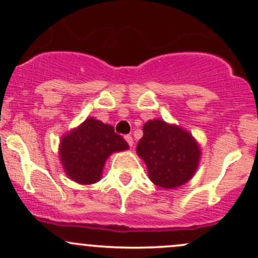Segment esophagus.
<instances>
[{
  "instance_id": "34e87169",
  "label": "esophagus",
  "mask_w": 258,
  "mask_h": 258,
  "mask_svg": "<svg viewBox=\"0 0 258 258\" xmlns=\"http://www.w3.org/2000/svg\"><path fill=\"white\" fill-rule=\"evenodd\" d=\"M124 140H126V142L128 143L130 147H132V146H134V138H132L131 135H126V136H124Z\"/></svg>"
}]
</instances>
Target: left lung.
I'll return each instance as SVG.
<instances>
[{"instance_id": "left-lung-1", "label": "left lung", "mask_w": 258, "mask_h": 258, "mask_svg": "<svg viewBox=\"0 0 258 258\" xmlns=\"http://www.w3.org/2000/svg\"><path fill=\"white\" fill-rule=\"evenodd\" d=\"M142 130L137 154L147 165L151 180L164 189L178 188L190 180L202 154L194 137L162 120L146 122Z\"/></svg>"}]
</instances>
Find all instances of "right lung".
<instances>
[{
	"instance_id": "add662e5",
	"label": "right lung",
	"mask_w": 258,
	"mask_h": 258,
	"mask_svg": "<svg viewBox=\"0 0 258 258\" xmlns=\"http://www.w3.org/2000/svg\"><path fill=\"white\" fill-rule=\"evenodd\" d=\"M128 150V145L111 124L86 118L61 138L59 157L65 173L79 184H94L101 179L108 157Z\"/></svg>"
}]
</instances>
